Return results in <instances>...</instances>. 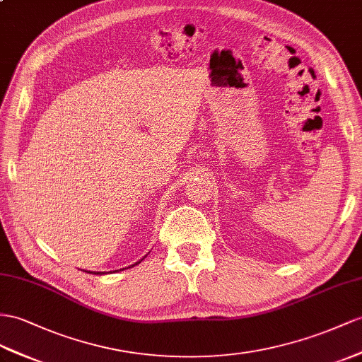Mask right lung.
<instances>
[{
    "label": "right lung",
    "instance_id": "1",
    "mask_svg": "<svg viewBox=\"0 0 362 362\" xmlns=\"http://www.w3.org/2000/svg\"><path fill=\"white\" fill-rule=\"evenodd\" d=\"M142 262V260H141ZM141 262H139V263H141ZM137 264V263H136ZM136 264H133V266H136ZM86 272H88V271H86ZM90 274H95V275H100L102 272H90Z\"/></svg>",
    "mask_w": 362,
    "mask_h": 362
}]
</instances>
